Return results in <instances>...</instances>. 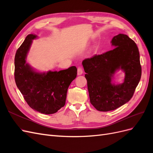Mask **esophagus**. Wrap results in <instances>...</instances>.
<instances>
[{
  "mask_svg": "<svg viewBox=\"0 0 153 153\" xmlns=\"http://www.w3.org/2000/svg\"><path fill=\"white\" fill-rule=\"evenodd\" d=\"M83 73V69L81 67H78L77 69V75H81Z\"/></svg>",
  "mask_w": 153,
  "mask_h": 153,
  "instance_id": "obj_1",
  "label": "esophagus"
}]
</instances>
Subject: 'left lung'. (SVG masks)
<instances>
[{"mask_svg": "<svg viewBox=\"0 0 153 153\" xmlns=\"http://www.w3.org/2000/svg\"><path fill=\"white\" fill-rule=\"evenodd\" d=\"M111 43L113 50L82 61L91 103L101 112L114 110L128 102L142 75L139 51L134 41L119 34ZM119 69L125 72V77L123 83L115 85L112 80Z\"/></svg>", "mask_w": 153, "mask_h": 153, "instance_id": "8db88e82", "label": "left lung"}]
</instances>
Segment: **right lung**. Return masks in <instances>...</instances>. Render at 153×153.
Wrapping results in <instances>:
<instances>
[{"instance_id":"obj_1","label":"right lung","mask_w":153,"mask_h":153,"mask_svg":"<svg viewBox=\"0 0 153 153\" xmlns=\"http://www.w3.org/2000/svg\"><path fill=\"white\" fill-rule=\"evenodd\" d=\"M36 38V35L29 34L16 51L15 82L30 108L41 114H52L65 105L68 89L76 77L77 69L71 66L59 71H36L26 63V57Z\"/></svg>"}]
</instances>
